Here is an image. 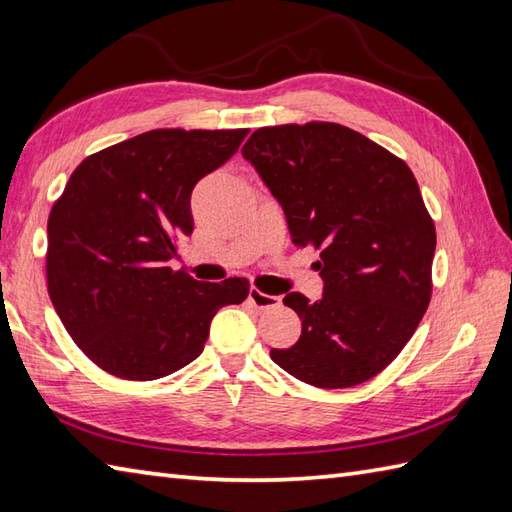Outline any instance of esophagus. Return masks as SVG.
<instances>
[{"label":"esophagus","mask_w":512,"mask_h":512,"mask_svg":"<svg viewBox=\"0 0 512 512\" xmlns=\"http://www.w3.org/2000/svg\"><path fill=\"white\" fill-rule=\"evenodd\" d=\"M248 301L253 303L257 310H268V308H277L281 303V297L277 295H266V292L257 290V288H250L248 290Z\"/></svg>","instance_id":"34e87169"}]
</instances>
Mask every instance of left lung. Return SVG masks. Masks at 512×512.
I'll return each mask as SVG.
<instances>
[{
	"label": "left lung",
	"mask_w": 512,
	"mask_h": 512,
	"mask_svg": "<svg viewBox=\"0 0 512 512\" xmlns=\"http://www.w3.org/2000/svg\"><path fill=\"white\" fill-rule=\"evenodd\" d=\"M242 156L284 209L292 244L321 248L323 295H286L301 336L270 358L323 389L374 378L407 345L431 299L436 226L411 169L336 123L262 127Z\"/></svg>",
	"instance_id": "8db88e82"
}]
</instances>
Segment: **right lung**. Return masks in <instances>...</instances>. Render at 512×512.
Returning a JSON list of instances; mask_svg holds the SVG:
<instances>
[{
    "label": "right lung",
    "mask_w": 512,
    "mask_h": 512,
    "mask_svg": "<svg viewBox=\"0 0 512 512\" xmlns=\"http://www.w3.org/2000/svg\"><path fill=\"white\" fill-rule=\"evenodd\" d=\"M248 129H154L85 158L48 217V292L65 330L107 374L156 380L204 350L215 312L248 281L171 270L193 233L191 193Z\"/></svg>",
    "instance_id": "obj_1"
}]
</instances>
